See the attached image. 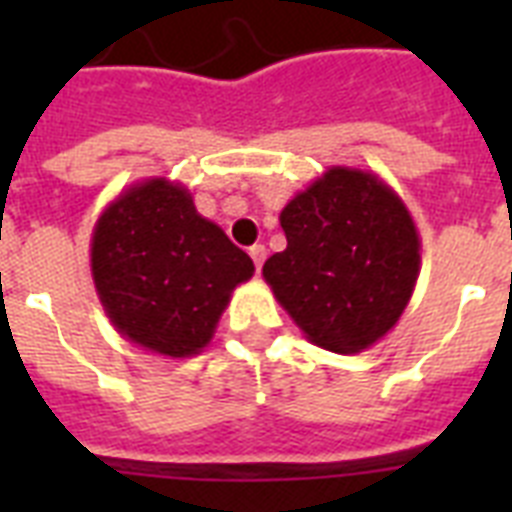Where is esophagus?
Here are the masks:
<instances>
[{
    "mask_svg": "<svg viewBox=\"0 0 512 512\" xmlns=\"http://www.w3.org/2000/svg\"><path fill=\"white\" fill-rule=\"evenodd\" d=\"M265 255H268V252H265L263 244H255V247H249V257H252V263H255L257 273H260V268H263Z\"/></svg>",
    "mask_w": 512,
    "mask_h": 512,
    "instance_id": "1",
    "label": "esophagus"
}]
</instances>
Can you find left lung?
<instances>
[{
    "label": "left lung",
    "instance_id": "obj_1",
    "mask_svg": "<svg viewBox=\"0 0 512 512\" xmlns=\"http://www.w3.org/2000/svg\"><path fill=\"white\" fill-rule=\"evenodd\" d=\"M287 249L263 279L303 335L332 353H361L396 327L420 276V233L374 172L329 167L281 209Z\"/></svg>",
    "mask_w": 512,
    "mask_h": 512
}]
</instances>
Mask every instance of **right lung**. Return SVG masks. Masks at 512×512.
Returning a JSON list of instances; mask_svg holds the SVG:
<instances>
[{
    "mask_svg": "<svg viewBox=\"0 0 512 512\" xmlns=\"http://www.w3.org/2000/svg\"><path fill=\"white\" fill-rule=\"evenodd\" d=\"M90 268L116 332L170 358L207 348L233 289L255 273L247 252L167 177L130 185L100 212Z\"/></svg>",
    "mask_w": 512,
    "mask_h": 512,
    "instance_id": "add662e5",
    "label": "right lung"
}]
</instances>
